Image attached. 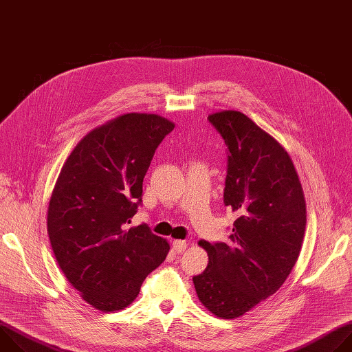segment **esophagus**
<instances>
[{"mask_svg":"<svg viewBox=\"0 0 352 352\" xmlns=\"http://www.w3.org/2000/svg\"><path fill=\"white\" fill-rule=\"evenodd\" d=\"M173 246H174V249H175V252L181 254V252H184V250L188 248V243H186V241L178 239V241H174V242H173Z\"/></svg>","mask_w":352,"mask_h":352,"instance_id":"obj_1","label":"esophagus"}]
</instances>
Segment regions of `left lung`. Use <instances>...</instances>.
Returning a JSON list of instances; mask_svg holds the SVG:
<instances>
[{"mask_svg":"<svg viewBox=\"0 0 352 352\" xmlns=\"http://www.w3.org/2000/svg\"><path fill=\"white\" fill-rule=\"evenodd\" d=\"M208 120L227 146L224 205L238 219L227 243L199 241L209 263L193 284L212 314L235 319L287 280L302 246L307 205L295 167L274 138L239 111Z\"/></svg>","mask_w":352,"mask_h":352,"instance_id":"8db88e82","label":"left lung"}]
</instances>
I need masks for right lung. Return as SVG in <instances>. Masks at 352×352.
I'll return each mask as SVG.
<instances>
[{
  "label": "right lung",
  "mask_w": 352,
  "mask_h": 352,
  "mask_svg": "<svg viewBox=\"0 0 352 352\" xmlns=\"http://www.w3.org/2000/svg\"><path fill=\"white\" fill-rule=\"evenodd\" d=\"M174 124L131 113L89 132L72 150L48 204L47 231L56 259L87 304L126 308L170 250L147 224L129 227L157 146Z\"/></svg>",
  "instance_id": "1"
}]
</instances>
